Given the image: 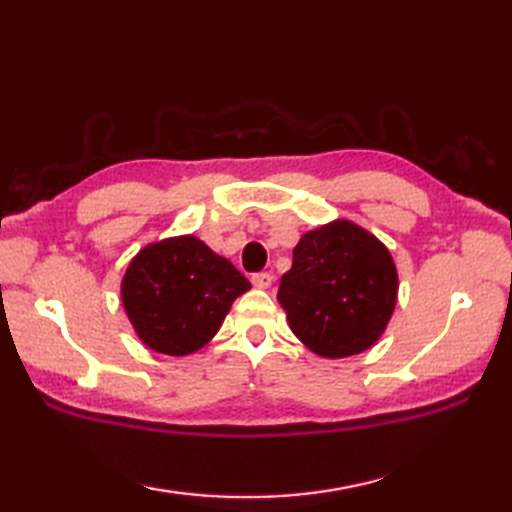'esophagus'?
<instances>
[{
  "mask_svg": "<svg viewBox=\"0 0 512 512\" xmlns=\"http://www.w3.org/2000/svg\"><path fill=\"white\" fill-rule=\"evenodd\" d=\"M250 281H253L255 288L264 290V288H270V284H273V275H270V273H255Z\"/></svg>",
  "mask_w": 512,
  "mask_h": 512,
  "instance_id": "34e87169",
  "label": "esophagus"
}]
</instances>
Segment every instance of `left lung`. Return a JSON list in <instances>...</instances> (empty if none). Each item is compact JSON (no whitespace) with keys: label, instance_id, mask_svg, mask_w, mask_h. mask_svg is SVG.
<instances>
[{"label":"left lung","instance_id":"left-lung-1","mask_svg":"<svg viewBox=\"0 0 512 512\" xmlns=\"http://www.w3.org/2000/svg\"><path fill=\"white\" fill-rule=\"evenodd\" d=\"M277 299L290 330L314 354H361L394 314L396 264L376 235L350 220H334L299 239Z\"/></svg>","mask_w":512,"mask_h":512}]
</instances>
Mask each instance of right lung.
Returning <instances> with one entry per match:
<instances>
[{
  "mask_svg": "<svg viewBox=\"0 0 512 512\" xmlns=\"http://www.w3.org/2000/svg\"><path fill=\"white\" fill-rule=\"evenodd\" d=\"M250 290L239 270L193 235L145 246L129 262L121 297L149 350L187 356L220 330L233 301Z\"/></svg>",
  "mask_w": 512,
  "mask_h": 512,
  "instance_id": "add662e5",
  "label": "right lung"
}]
</instances>
